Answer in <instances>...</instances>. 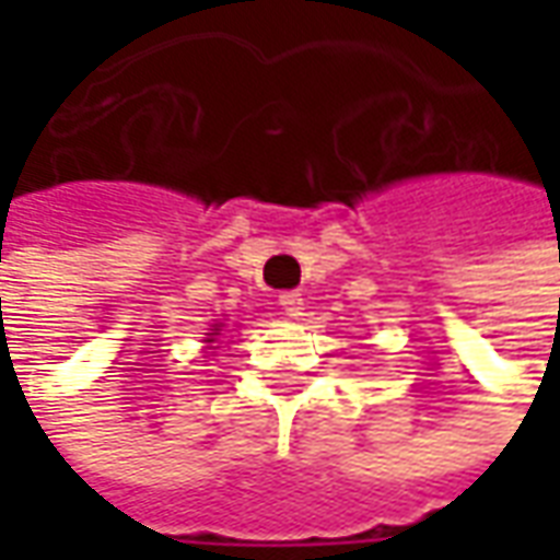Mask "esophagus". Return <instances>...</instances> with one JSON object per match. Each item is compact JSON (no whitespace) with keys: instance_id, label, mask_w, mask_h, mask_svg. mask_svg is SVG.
Segmentation results:
<instances>
[{"instance_id":"1","label":"esophagus","mask_w":560,"mask_h":560,"mask_svg":"<svg viewBox=\"0 0 560 560\" xmlns=\"http://www.w3.org/2000/svg\"><path fill=\"white\" fill-rule=\"evenodd\" d=\"M279 305L291 317H300V315H303V293H300V291H284L279 296Z\"/></svg>"}]
</instances>
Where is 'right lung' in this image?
Instances as JSON below:
<instances>
[{"instance_id": "right-lung-1", "label": "right lung", "mask_w": 560, "mask_h": 560, "mask_svg": "<svg viewBox=\"0 0 560 560\" xmlns=\"http://www.w3.org/2000/svg\"><path fill=\"white\" fill-rule=\"evenodd\" d=\"M209 341H212V339H209Z\"/></svg>"}]
</instances>
